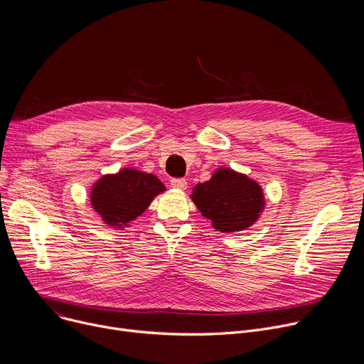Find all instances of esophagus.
<instances>
[{
    "instance_id": "obj_1",
    "label": "esophagus",
    "mask_w": 364,
    "mask_h": 364,
    "mask_svg": "<svg viewBox=\"0 0 364 364\" xmlns=\"http://www.w3.org/2000/svg\"><path fill=\"white\" fill-rule=\"evenodd\" d=\"M171 186L177 190H186L187 188V181L184 178H173Z\"/></svg>"
}]
</instances>
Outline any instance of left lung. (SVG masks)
I'll list each match as a JSON object with an SVG mask.
<instances>
[{"instance_id": "obj_1", "label": "left lung", "mask_w": 364, "mask_h": 364, "mask_svg": "<svg viewBox=\"0 0 364 364\" xmlns=\"http://www.w3.org/2000/svg\"><path fill=\"white\" fill-rule=\"evenodd\" d=\"M190 198L213 229L223 233L246 230L265 209L262 187L232 168H218L209 181L196 184Z\"/></svg>"}]
</instances>
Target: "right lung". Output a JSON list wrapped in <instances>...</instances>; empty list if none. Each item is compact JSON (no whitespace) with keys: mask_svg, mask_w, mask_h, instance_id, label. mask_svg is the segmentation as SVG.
<instances>
[{"mask_svg":"<svg viewBox=\"0 0 364 364\" xmlns=\"http://www.w3.org/2000/svg\"><path fill=\"white\" fill-rule=\"evenodd\" d=\"M166 186L154 174L122 168L100 177L90 188V204L103 223L118 230L139 218Z\"/></svg>","mask_w":364,"mask_h":364,"instance_id":"obj_1","label":"right lung"}]
</instances>
